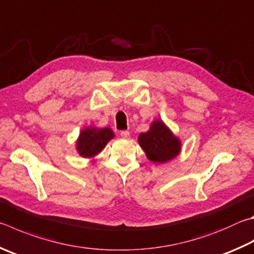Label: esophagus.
<instances>
[{
    "label": "esophagus",
    "mask_w": 254,
    "mask_h": 254,
    "mask_svg": "<svg viewBox=\"0 0 254 254\" xmlns=\"http://www.w3.org/2000/svg\"><path fill=\"white\" fill-rule=\"evenodd\" d=\"M120 135H121L123 139H127V137L130 136V132H128V131H121V132H120Z\"/></svg>",
    "instance_id": "obj_1"
}]
</instances>
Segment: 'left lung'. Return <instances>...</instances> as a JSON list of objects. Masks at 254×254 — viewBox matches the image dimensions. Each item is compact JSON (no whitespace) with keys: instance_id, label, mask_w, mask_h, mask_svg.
Masks as SVG:
<instances>
[{"instance_id":"left-lung-1","label":"left lung","mask_w":254,"mask_h":254,"mask_svg":"<svg viewBox=\"0 0 254 254\" xmlns=\"http://www.w3.org/2000/svg\"><path fill=\"white\" fill-rule=\"evenodd\" d=\"M139 143L147 159L164 163L175 158L181 150V142L165 127L162 121H154L150 130L139 135Z\"/></svg>"}]
</instances>
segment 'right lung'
Segmentation results:
<instances>
[{"instance_id": "1", "label": "right lung", "mask_w": 254, "mask_h": 254, "mask_svg": "<svg viewBox=\"0 0 254 254\" xmlns=\"http://www.w3.org/2000/svg\"><path fill=\"white\" fill-rule=\"evenodd\" d=\"M113 137L114 133L110 127H87L80 133L76 149L80 155L84 158H92L102 151L107 143Z\"/></svg>"}]
</instances>
